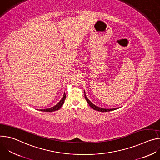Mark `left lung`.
<instances>
[{"instance_id":"left-lung-1","label":"left lung","mask_w":160,"mask_h":160,"mask_svg":"<svg viewBox=\"0 0 160 160\" xmlns=\"http://www.w3.org/2000/svg\"><path fill=\"white\" fill-rule=\"evenodd\" d=\"M84 92H85V90H84ZM85 99L87 101V102H88V104H89V106L93 108L94 110H96L98 111H101V112H107V111H113V110H115L117 109V108H112V109H106V108H100V107H98L97 106H96L95 104H94L92 102H91L87 97L85 93Z\"/></svg>"}]
</instances>
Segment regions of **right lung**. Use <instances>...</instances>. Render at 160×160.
I'll list each match as a JSON object with an SVG mask.
<instances>
[{
    "mask_svg": "<svg viewBox=\"0 0 160 160\" xmlns=\"http://www.w3.org/2000/svg\"><path fill=\"white\" fill-rule=\"evenodd\" d=\"M65 99H66V94H65V93H64L62 98L60 100V101L57 104H56L55 106H52V107H51L50 108L42 109H40V111H45V112H52V111H57V110L61 108V107L63 105V104L64 102Z\"/></svg>",
    "mask_w": 160,
    "mask_h": 160,
    "instance_id": "right-lung-1",
    "label": "right lung"
}]
</instances>
